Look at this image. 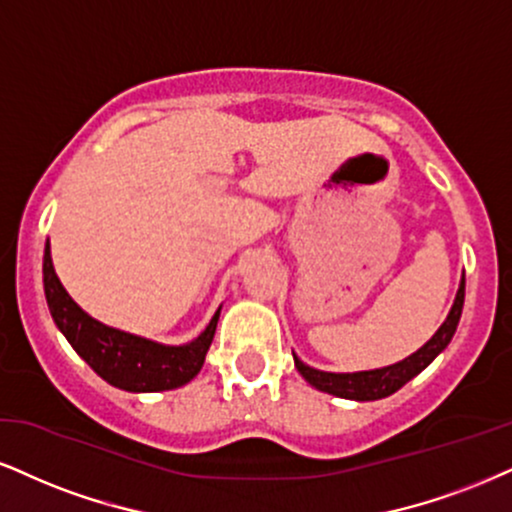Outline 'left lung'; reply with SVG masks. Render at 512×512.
Instances as JSON below:
<instances>
[{
    "label": "left lung",
    "instance_id": "obj_1",
    "mask_svg": "<svg viewBox=\"0 0 512 512\" xmlns=\"http://www.w3.org/2000/svg\"><path fill=\"white\" fill-rule=\"evenodd\" d=\"M463 301H465V275L460 277L456 299H453L449 315H446L444 323L439 325V330L432 334L430 342H425L418 351L410 353L408 358H403V361L394 365H384V368H375V370H358V372H325V370L306 365L292 351L294 365L311 387H315L318 391H325V394L339 396V399H351V401L384 399V396H391L394 391H399L403 384L413 380L415 375H420V372L451 344L453 334H456L460 313H463Z\"/></svg>",
    "mask_w": 512,
    "mask_h": 512
}]
</instances>
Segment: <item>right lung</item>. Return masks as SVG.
<instances>
[{
    "instance_id": "add662e5",
    "label": "right lung",
    "mask_w": 512,
    "mask_h": 512,
    "mask_svg": "<svg viewBox=\"0 0 512 512\" xmlns=\"http://www.w3.org/2000/svg\"><path fill=\"white\" fill-rule=\"evenodd\" d=\"M44 296L49 313L75 353L113 387L132 394H151L185 387L199 375L206 361L208 346L213 342L220 318V306L206 330L192 342L170 346L154 339L130 334L116 327L99 323L90 313L75 304L73 296L61 285L52 263L49 239L44 244Z\"/></svg>"
}]
</instances>
